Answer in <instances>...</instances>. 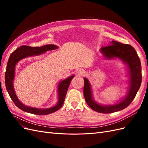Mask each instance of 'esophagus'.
Segmentation results:
<instances>
[{
    "instance_id": "1",
    "label": "esophagus",
    "mask_w": 148,
    "mask_h": 148,
    "mask_svg": "<svg viewBox=\"0 0 148 148\" xmlns=\"http://www.w3.org/2000/svg\"><path fill=\"white\" fill-rule=\"evenodd\" d=\"M78 73H79V75H83L85 73L84 70H83V69H79V70H78Z\"/></svg>"
}]
</instances>
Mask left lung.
Masks as SVG:
<instances>
[{
  "label": "left lung",
  "mask_w": 148,
  "mask_h": 148,
  "mask_svg": "<svg viewBox=\"0 0 148 148\" xmlns=\"http://www.w3.org/2000/svg\"><path fill=\"white\" fill-rule=\"evenodd\" d=\"M100 52L106 59H118L127 65L129 77L127 95L115 104H100L94 100L91 84L86 78H84V97L87 104L92 110L102 114L113 113L126 108L135 97L141 83V62L135 49L132 46L117 41H112L110 42L109 46L102 47Z\"/></svg>",
  "instance_id": "left-lung-1"
}]
</instances>
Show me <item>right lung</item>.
I'll return each instance as SVG.
<instances>
[{
  "mask_svg": "<svg viewBox=\"0 0 148 148\" xmlns=\"http://www.w3.org/2000/svg\"><path fill=\"white\" fill-rule=\"evenodd\" d=\"M58 47L53 44H47L41 47H30L28 46H21L13 51L9 57L7 65V69L5 75V82L7 90L9 94V96L14 104L21 110L26 112L33 114L36 115H48L52 114L59 110L63 105L66 94L71 79L74 77V75H71L62 81H60L58 84V102L54 106L50 108L39 109L31 107L23 104L18 98L14 87H13V80L15 78V66L20 60L25 59L26 57L36 56L46 52L48 51L54 50Z\"/></svg>",
  "mask_w": 148,
  "mask_h": 148,
  "instance_id": "add662e5",
  "label": "right lung"
}]
</instances>
